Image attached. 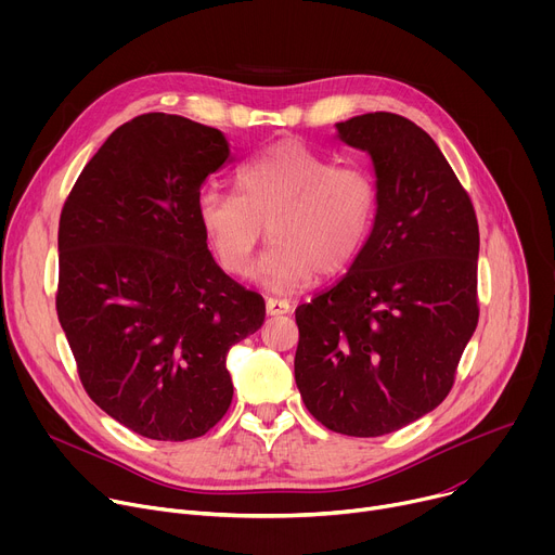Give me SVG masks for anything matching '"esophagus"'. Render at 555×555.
I'll use <instances>...</instances> for the list:
<instances>
[{"label": "esophagus", "mask_w": 555, "mask_h": 555, "mask_svg": "<svg viewBox=\"0 0 555 555\" xmlns=\"http://www.w3.org/2000/svg\"><path fill=\"white\" fill-rule=\"evenodd\" d=\"M266 311H268V315H281V313H289L292 305L285 298H268L266 300Z\"/></svg>", "instance_id": "34e87169"}]
</instances>
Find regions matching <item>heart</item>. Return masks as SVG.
Returning <instances> with one entry per match:
<instances>
[{
  "mask_svg": "<svg viewBox=\"0 0 555 555\" xmlns=\"http://www.w3.org/2000/svg\"><path fill=\"white\" fill-rule=\"evenodd\" d=\"M379 191L362 165L334 157L298 140L266 149L236 173V193L204 189L197 221L219 266L246 276L266 228L270 250L257 279L285 292L313 276L347 270L364 250L377 221Z\"/></svg>",
  "mask_w": 555,
  "mask_h": 555,
  "instance_id": "1",
  "label": "heart"
}]
</instances>
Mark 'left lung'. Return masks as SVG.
<instances>
[{
  "mask_svg": "<svg viewBox=\"0 0 555 555\" xmlns=\"http://www.w3.org/2000/svg\"><path fill=\"white\" fill-rule=\"evenodd\" d=\"M371 155L377 221L349 272L296 309L307 411L349 437L400 430L450 392L479 323V223L435 140L404 116L336 125Z\"/></svg>",
  "mask_w": 555,
  "mask_h": 555,
  "instance_id": "obj_1",
  "label": "left lung"
}]
</instances>
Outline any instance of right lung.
<instances>
[{
    "instance_id": "add662e5",
    "label": "right lung",
    "mask_w": 555,
    "mask_h": 555,
    "mask_svg": "<svg viewBox=\"0 0 555 555\" xmlns=\"http://www.w3.org/2000/svg\"><path fill=\"white\" fill-rule=\"evenodd\" d=\"M225 135L173 114L120 125L59 219L56 313L96 406L157 441L206 435L232 402L228 349L266 319L215 263L197 221Z\"/></svg>"
}]
</instances>
